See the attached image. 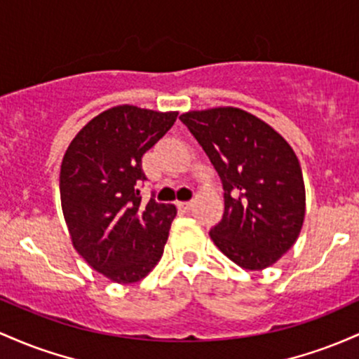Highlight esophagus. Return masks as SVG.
Segmentation results:
<instances>
[{
  "label": "esophagus",
  "mask_w": 359,
  "mask_h": 359,
  "mask_svg": "<svg viewBox=\"0 0 359 359\" xmlns=\"http://www.w3.org/2000/svg\"><path fill=\"white\" fill-rule=\"evenodd\" d=\"M191 207H193V201H178V208H181V210L188 212Z\"/></svg>",
  "instance_id": "1"
}]
</instances>
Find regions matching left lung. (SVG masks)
Masks as SVG:
<instances>
[{
    "label": "left lung",
    "mask_w": 359,
    "mask_h": 359,
    "mask_svg": "<svg viewBox=\"0 0 359 359\" xmlns=\"http://www.w3.org/2000/svg\"><path fill=\"white\" fill-rule=\"evenodd\" d=\"M219 172L222 220L213 244L241 268L257 271L295 244L305 217L302 168L290 144L257 116L224 107L180 116Z\"/></svg>",
    "instance_id": "obj_1"
}]
</instances>
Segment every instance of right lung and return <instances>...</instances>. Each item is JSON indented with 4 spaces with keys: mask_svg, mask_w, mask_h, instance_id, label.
Here are the masks:
<instances>
[{
    "mask_svg": "<svg viewBox=\"0 0 359 359\" xmlns=\"http://www.w3.org/2000/svg\"><path fill=\"white\" fill-rule=\"evenodd\" d=\"M176 111L120 104L88 122L60 164L59 191L72 245L93 269L116 283H135L158 264L176 207L151 198L142 156L172 123Z\"/></svg>",
    "mask_w": 359,
    "mask_h": 359,
    "instance_id": "1",
    "label": "right lung"
}]
</instances>
